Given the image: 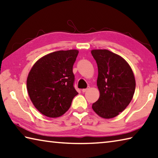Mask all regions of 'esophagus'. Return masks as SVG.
Masks as SVG:
<instances>
[{"mask_svg": "<svg viewBox=\"0 0 158 158\" xmlns=\"http://www.w3.org/2000/svg\"><path fill=\"white\" fill-rule=\"evenodd\" d=\"M89 90V88H87V89H82V92L83 93H85V92H86V91H88V90Z\"/></svg>", "mask_w": 158, "mask_h": 158, "instance_id": "34e87169", "label": "esophagus"}]
</instances>
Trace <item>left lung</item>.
I'll return each mask as SVG.
<instances>
[{"label":"left lung","instance_id":"8db88e82","mask_svg":"<svg viewBox=\"0 0 158 158\" xmlns=\"http://www.w3.org/2000/svg\"><path fill=\"white\" fill-rule=\"evenodd\" d=\"M91 53L98 65L100 91L92 108L101 118H112L124 111L132 100L136 87L135 75L121 56L107 49H93Z\"/></svg>","mask_w":158,"mask_h":158}]
</instances>
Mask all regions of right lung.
Returning <instances> with one entry per match:
<instances>
[{
    "label": "right lung",
    "instance_id": "obj_1",
    "mask_svg": "<svg viewBox=\"0 0 158 158\" xmlns=\"http://www.w3.org/2000/svg\"><path fill=\"white\" fill-rule=\"evenodd\" d=\"M79 51H57L40 58L26 81L29 97L37 110L49 118L61 116L78 93L73 86V68Z\"/></svg>",
    "mask_w": 158,
    "mask_h": 158
}]
</instances>
